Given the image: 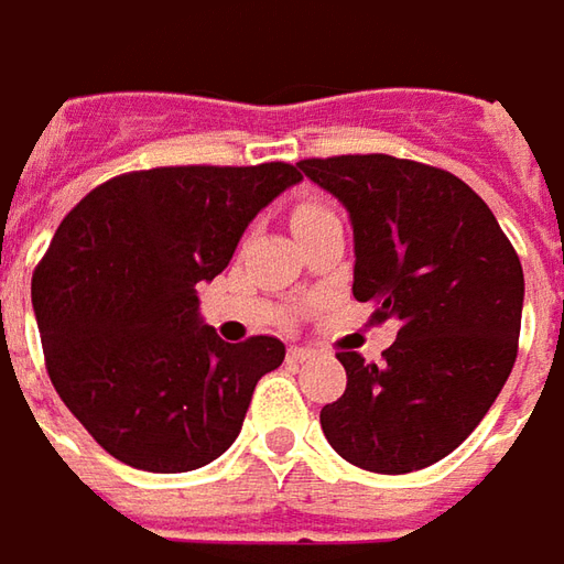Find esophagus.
Here are the masks:
<instances>
[{"label":"esophagus","instance_id":"esophagus-1","mask_svg":"<svg viewBox=\"0 0 564 564\" xmlns=\"http://www.w3.org/2000/svg\"><path fill=\"white\" fill-rule=\"evenodd\" d=\"M308 359H315V352H312V349H305V346H293V349H290V361L302 365V361H308Z\"/></svg>","mask_w":564,"mask_h":564}]
</instances>
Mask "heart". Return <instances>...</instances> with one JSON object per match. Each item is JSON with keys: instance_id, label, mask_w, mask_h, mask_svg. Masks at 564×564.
<instances>
[{"instance_id": "b5f03b06", "label": "heart", "mask_w": 564, "mask_h": 564, "mask_svg": "<svg viewBox=\"0 0 564 564\" xmlns=\"http://www.w3.org/2000/svg\"><path fill=\"white\" fill-rule=\"evenodd\" d=\"M308 212H318V205H302L300 212H296V218H300V215H308Z\"/></svg>"}]
</instances>
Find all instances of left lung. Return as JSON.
I'll list each match as a JSON object with an SVG mask.
<instances>
[{
	"instance_id": "1",
	"label": "left lung",
	"mask_w": 564,
	"mask_h": 564,
	"mask_svg": "<svg viewBox=\"0 0 564 564\" xmlns=\"http://www.w3.org/2000/svg\"><path fill=\"white\" fill-rule=\"evenodd\" d=\"M352 221V296L397 318L383 361L337 352L346 390L321 431L346 462L409 475L449 456L512 371L524 271L494 212L456 174L393 155L305 159Z\"/></svg>"
}]
</instances>
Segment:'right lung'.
Wrapping results in <instances>:
<instances>
[{
    "instance_id": "obj_1",
    "label": "right lung",
    "mask_w": 564,
    "mask_h": 564,
    "mask_svg": "<svg viewBox=\"0 0 564 564\" xmlns=\"http://www.w3.org/2000/svg\"><path fill=\"white\" fill-rule=\"evenodd\" d=\"M302 174L286 162L130 171L89 189L33 271L52 387L108 456L181 475L230 449L278 337L224 343L199 318L249 221Z\"/></svg>"
}]
</instances>
